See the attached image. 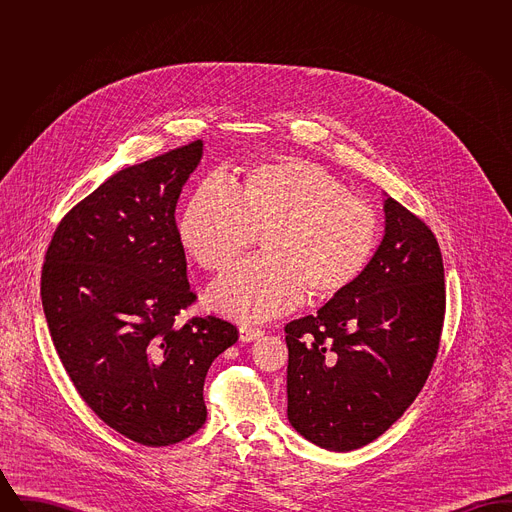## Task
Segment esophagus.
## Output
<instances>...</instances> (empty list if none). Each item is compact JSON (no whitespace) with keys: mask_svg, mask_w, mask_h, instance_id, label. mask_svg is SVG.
I'll list each match as a JSON object with an SVG mask.
<instances>
[{"mask_svg":"<svg viewBox=\"0 0 512 512\" xmlns=\"http://www.w3.org/2000/svg\"><path fill=\"white\" fill-rule=\"evenodd\" d=\"M263 334H265V330L255 328V326H247V324H244V326L240 328V340L242 341L259 340Z\"/></svg>","mask_w":512,"mask_h":512,"instance_id":"34e87169","label":"esophagus"}]
</instances>
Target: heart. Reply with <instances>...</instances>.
I'll list each match as a JSON object with an SVG mask.
<instances>
[{
  "label": "heart",
  "instance_id": "obj_1",
  "mask_svg": "<svg viewBox=\"0 0 512 512\" xmlns=\"http://www.w3.org/2000/svg\"><path fill=\"white\" fill-rule=\"evenodd\" d=\"M178 242L205 272L219 274L261 234V257L244 261L209 293L238 320H267L305 297L326 303L347 292L370 265L378 217L317 163H263L228 186L209 180L178 219Z\"/></svg>",
  "mask_w": 512,
  "mask_h": 512
}]
</instances>
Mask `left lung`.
Instances as JSON below:
<instances>
[{
    "instance_id": "obj_1",
    "label": "left lung",
    "mask_w": 512,
    "mask_h": 512,
    "mask_svg": "<svg viewBox=\"0 0 512 512\" xmlns=\"http://www.w3.org/2000/svg\"><path fill=\"white\" fill-rule=\"evenodd\" d=\"M363 276L317 315L286 324L288 418L322 449L353 451L411 407L438 355L445 315L434 232L393 197Z\"/></svg>"
}]
</instances>
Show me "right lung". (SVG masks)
Segmentation results:
<instances>
[{
    "instance_id": "right-lung-1",
    "label": "right lung",
    "mask_w": 512,
    "mask_h": 512,
    "mask_svg": "<svg viewBox=\"0 0 512 512\" xmlns=\"http://www.w3.org/2000/svg\"><path fill=\"white\" fill-rule=\"evenodd\" d=\"M201 155L197 140L107 178L59 222L42 268L49 334L74 388L147 447L205 424L207 370L238 341L222 318H176L195 293L174 211Z\"/></svg>"
}]
</instances>
